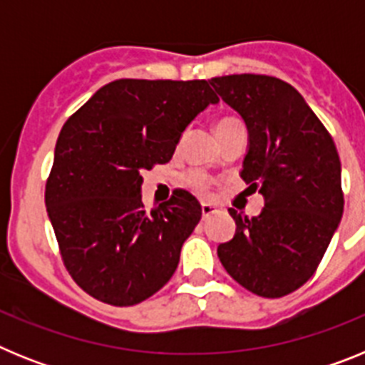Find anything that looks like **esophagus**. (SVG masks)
<instances>
[{
	"label": "esophagus",
	"instance_id": "esophagus-1",
	"mask_svg": "<svg viewBox=\"0 0 365 365\" xmlns=\"http://www.w3.org/2000/svg\"><path fill=\"white\" fill-rule=\"evenodd\" d=\"M215 206H212V205H208V202H202L201 205V214H202V217H210L212 214H215Z\"/></svg>",
	"mask_w": 365,
	"mask_h": 365
}]
</instances>
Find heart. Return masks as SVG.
Segmentation results:
<instances>
[{"label":"heart","mask_w":365,"mask_h":365,"mask_svg":"<svg viewBox=\"0 0 365 365\" xmlns=\"http://www.w3.org/2000/svg\"><path fill=\"white\" fill-rule=\"evenodd\" d=\"M234 125H243V122L235 117H221L217 122H215V131L221 133V131L230 130V128H234ZM186 185H188L193 192L205 195L212 186V177L206 172H202V170H192V172L186 175Z\"/></svg>","instance_id":"1"}]
</instances>
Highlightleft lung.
I'll return each instance as SVG.
<instances>
[{
    "mask_svg": "<svg viewBox=\"0 0 365 365\" xmlns=\"http://www.w3.org/2000/svg\"><path fill=\"white\" fill-rule=\"evenodd\" d=\"M210 83L247 124L250 146L241 177L265 195L257 217L228 210L235 234L217 247L219 261L252 294L282 298L311 279L338 228L340 157L291 83L267 74H228Z\"/></svg>",
    "mask_w": 365,
    "mask_h": 365,
    "instance_id": "1",
    "label": "left lung"
}]
</instances>
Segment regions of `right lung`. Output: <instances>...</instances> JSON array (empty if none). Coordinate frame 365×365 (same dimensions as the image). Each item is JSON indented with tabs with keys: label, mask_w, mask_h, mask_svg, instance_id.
Returning <instances> with one entry per match:
<instances>
[{
	"label": "right lung",
	"mask_w": 365,
	"mask_h": 365,
	"mask_svg": "<svg viewBox=\"0 0 365 365\" xmlns=\"http://www.w3.org/2000/svg\"><path fill=\"white\" fill-rule=\"evenodd\" d=\"M217 100L206 80L122 78L67 118L45 205L63 265L89 296L130 307L170 282L201 205L175 190L146 212L143 172L170 163L186 125Z\"/></svg>",
	"instance_id": "right-lung-1"
}]
</instances>
